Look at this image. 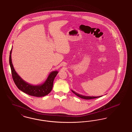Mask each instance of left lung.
<instances>
[{
  "label": "left lung",
  "instance_id": "1",
  "mask_svg": "<svg viewBox=\"0 0 132 132\" xmlns=\"http://www.w3.org/2000/svg\"><path fill=\"white\" fill-rule=\"evenodd\" d=\"M72 92L75 94H76V96H77L78 97H80L81 98H82L84 99H94V98H98V97H101L102 96H83L82 95H80L79 94H78L77 93H76V92L73 91V90H71Z\"/></svg>",
  "mask_w": 132,
  "mask_h": 132
}]
</instances>
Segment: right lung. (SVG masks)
Returning <instances> with one entry per match:
<instances>
[{
    "label": "right lung",
    "mask_w": 132,
    "mask_h": 132,
    "mask_svg": "<svg viewBox=\"0 0 132 132\" xmlns=\"http://www.w3.org/2000/svg\"><path fill=\"white\" fill-rule=\"evenodd\" d=\"M11 53L12 49L10 53L9 64L12 78L18 88L29 95L35 97H43L48 95L53 88V82L58 71H54L51 72L46 81L41 85H33L30 84L23 80L15 71L11 61Z\"/></svg>",
    "instance_id": "right-lung-1"
}]
</instances>
